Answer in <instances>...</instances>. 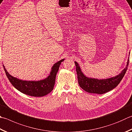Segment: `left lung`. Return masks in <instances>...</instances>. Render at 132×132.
<instances>
[{"instance_id":"left-lung-1","label":"left lung","mask_w":132,"mask_h":132,"mask_svg":"<svg viewBox=\"0 0 132 132\" xmlns=\"http://www.w3.org/2000/svg\"><path fill=\"white\" fill-rule=\"evenodd\" d=\"M129 62V57L128 59L127 64L121 72L113 78L106 79H97L88 78L82 72L78 63L75 61L76 65V71L78 75V83L80 87L89 93L103 94L112 90L120 83L127 71Z\"/></svg>"}]
</instances>
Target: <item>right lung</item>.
<instances>
[{"instance_id":"add662e5","label":"right lung","mask_w":132,"mask_h":132,"mask_svg":"<svg viewBox=\"0 0 132 132\" xmlns=\"http://www.w3.org/2000/svg\"><path fill=\"white\" fill-rule=\"evenodd\" d=\"M64 60V59H62L54 64L52 67L49 75L43 80L38 81L20 80L11 76L5 68L4 65H3L7 78L15 88L26 95L40 97L47 95L53 89L56 74L59 71L60 65Z\"/></svg>"}]
</instances>
